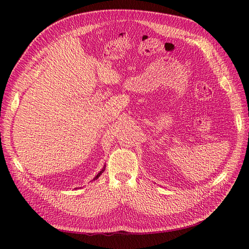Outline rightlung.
<instances>
[{
	"instance_id": "1",
	"label": "right lung",
	"mask_w": 249,
	"mask_h": 249,
	"mask_svg": "<svg viewBox=\"0 0 249 249\" xmlns=\"http://www.w3.org/2000/svg\"><path fill=\"white\" fill-rule=\"evenodd\" d=\"M103 172H104V169H102V171H100L99 173H97V175H96V177H95V178H93V180H95L96 178H100V176L102 175V173H103Z\"/></svg>"
}]
</instances>
